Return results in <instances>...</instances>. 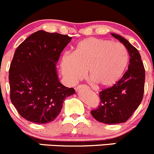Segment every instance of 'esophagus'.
<instances>
[{
    "label": "esophagus",
    "mask_w": 154,
    "mask_h": 154,
    "mask_svg": "<svg viewBox=\"0 0 154 154\" xmlns=\"http://www.w3.org/2000/svg\"><path fill=\"white\" fill-rule=\"evenodd\" d=\"M80 88H83V89H88L89 87L86 86V85H79V86L77 87V90L80 89Z\"/></svg>",
    "instance_id": "obj_1"
}]
</instances>
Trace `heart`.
I'll return each instance as SVG.
<instances>
[{
  "label": "heart",
  "instance_id": "heart-1",
  "mask_svg": "<svg viewBox=\"0 0 154 154\" xmlns=\"http://www.w3.org/2000/svg\"><path fill=\"white\" fill-rule=\"evenodd\" d=\"M128 60V51L121 43L88 38L77 44L72 54L63 56L61 70L72 84L83 79L88 70V77L95 86L108 88L120 80Z\"/></svg>",
  "mask_w": 154,
  "mask_h": 154
}]
</instances>
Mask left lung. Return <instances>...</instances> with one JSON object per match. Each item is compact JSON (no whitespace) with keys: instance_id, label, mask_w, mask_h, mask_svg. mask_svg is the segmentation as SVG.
<instances>
[{"instance_id":"left-lung-1","label":"left lung","mask_w":154,"mask_h":154,"mask_svg":"<svg viewBox=\"0 0 154 154\" xmlns=\"http://www.w3.org/2000/svg\"><path fill=\"white\" fill-rule=\"evenodd\" d=\"M127 48L130 55L128 70L112 86L99 92L100 105L91 114L99 122L107 125L125 123L143 99L145 70L138 50L121 35L111 33Z\"/></svg>"}]
</instances>
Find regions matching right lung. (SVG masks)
Instances as JSON below:
<instances>
[{
	"mask_svg": "<svg viewBox=\"0 0 154 154\" xmlns=\"http://www.w3.org/2000/svg\"><path fill=\"white\" fill-rule=\"evenodd\" d=\"M71 38L39 30L17 48L9 70L10 100L26 120L36 124L52 122L61 112L63 100L75 93L59 81L56 68Z\"/></svg>",
	"mask_w": 154,
	"mask_h": 154,
	"instance_id": "right-lung-1",
	"label": "right lung"
}]
</instances>
